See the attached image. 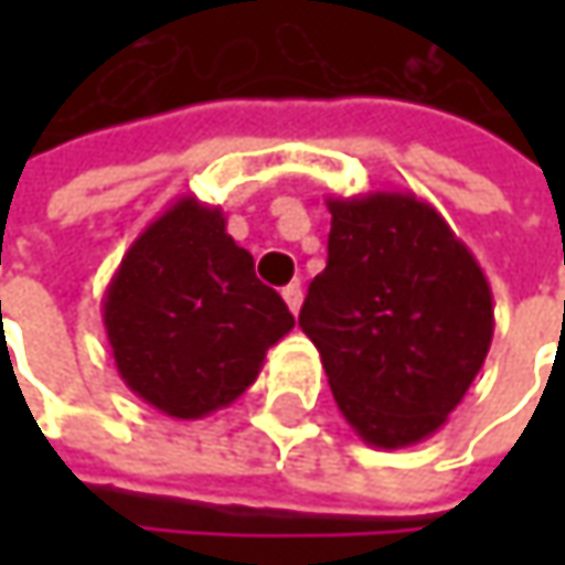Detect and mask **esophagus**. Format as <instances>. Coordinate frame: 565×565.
Returning a JSON list of instances; mask_svg holds the SVG:
<instances>
[{
	"label": "esophagus",
	"instance_id": "34e87169",
	"mask_svg": "<svg viewBox=\"0 0 565 565\" xmlns=\"http://www.w3.org/2000/svg\"><path fill=\"white\" fill-rule=\"evenodd\" d=\"M282 298H286L289 311L298 315V311H301V282H289V286L282 289Z\"/></svg>",
	"mask_w": 565,
	"mask_h": 565
}]
</instances>
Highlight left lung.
<instances>
[{
    "label": "left lung",
    "mask_w": 565,
    "mask_h": 565,
    "mask_svg": "<svg viewBox=\"0 0 565 565\" xmlns=\"http://www.w3.org/2000/svg\"><path fill=\"white\" fill-rule=\"evenodd\" d=\"M327 206V267L308 286L298 327L364 444H422L488 359V276L444 216L408 191L330 198Z\"/></svg>",
    "instance_id": "obj_1"
}]
</instances>
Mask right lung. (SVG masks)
I'll list each match as a JSON object with an SVG mask.
<instances>
[{
    "label": "right lung",
    "mask_w": 565,
    "mask_h": 565,
    "mask_svg": "<svg viewBox=\"0 0 565 565\" xmlns=\"http://www.w3.org/2000/svg\"><path fill=\"white\" fill-rule=\"evenodd\" d=\"M103 327L125 386L194 422L248 390L295 317L254 276L223 210L185 194L125 250L103 295Z\"/></svg>",
    "instance_id": "right-lung-1"
}]
</instances>
